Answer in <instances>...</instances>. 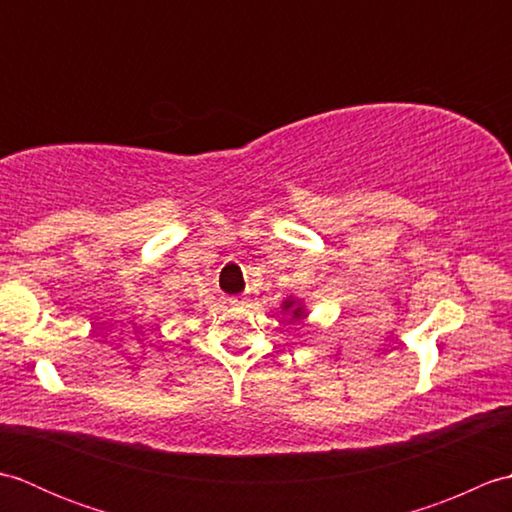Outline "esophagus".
Wrapping results in <instances>:
<instances>
[{
    "mask_svg": "<svg viewBox=\"0 0 512 512\" xmlns=\"http://www.w3.org/2000/svg\"><path fill=\"white\" fill-rule=\"evenodd\" d=\"M226 301H228V306H235V308H239V306H246V303H248V297H246V295H237V297H228Z\"/></svg>",
    "mask_w": 512,
    "mask_h": 512,
    "instance_id": "obj_1",
    "label": "esophagus"
}]
</instances>
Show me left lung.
I'll use <instances>...</instances> for the list:
<instances>
[{"instance_id":"1","label":"left lung","mask_w":512,"mask_h":512,"mask_svg":"<svg viewBox=\"0 0 512 512\" xmlns=\"http://www.w3.org/2000/svg\"><path fill=\"white\" fill-rule=\"evenodd\" d=\"M281 310L290 314V321H301V319L308 317V312H306V308H303V303L299 299H292V297L281 303Z\"/></svg>"}]
</instances>
